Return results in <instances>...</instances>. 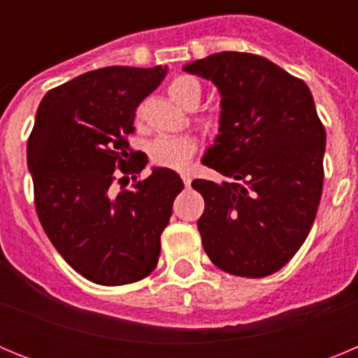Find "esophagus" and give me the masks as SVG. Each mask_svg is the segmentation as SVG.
<instances>
[{
    "mask_svg": "<svg viewBox=\"0 0 358 358\" xmlns=\"http://www.w3.org/2000/svg\"><path fill=\"white\" fill-rule=\"evenodd\" d=\"M181 179H182V182H185L186 186L192 185V173H189V172H182Z\"/></svg>",
    "mask_w": 358,
    "mask_h": 358,
    "instance_id": "34e87169",
    "label": "esophagus"
}]
</instances>
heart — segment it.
I'll list each match as a JSON object with an SVG mask.
<instances>
[{"label": "heart", "instance_id": "b5f03b06", "mask_svg": "<svg viewBox=\"0 0 358 358\" xmlns=\"http://www.w3.org/2000/svg\"><path fill=\"white\" fill-rule=\"evenodd\" d=\"M169 94L182 109H195L201 102L202 87L194 77H176L169 85ZM195 152L194 140L185 136H161L148 147L152 161L164 169L181 170Z\"/></svg>", "mask_w": 358, "mask_h": 358}]
</instances>
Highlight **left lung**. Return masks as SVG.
<instances>
[{
	"instance_id": "left-lung-1",
	"label": "left lung",
	"mask_w": 358,
	"mask_h": 358,
	"mask_svg": "<svg viewBox=\"0 0 358 358\" xmlns=\"http://www.w3.org/2000/svg\"><path fill=\"white\" fill-rule=\"evenodd\" d=\"M182 69L220 93V129L202 163L226 181L192 182L204 197V251L235 276L274 274L303 245L321 201L327 132L312 93L252 53H213Z\"/></svg>"
}]
</instances>
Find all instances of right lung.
<instances>
[{"mask_svg":"<svg viewBox=\"0 0 358 358\" xmlns=\"http://www.w3.org/2000/svg\"><path fill=\"white\" fill-rule=\"evenodd\" d=\"M166 68L87 71L50 90L28 138V170L44 233L78 274L98 285H125L156 268L161 233L179 173L134 161L127 136L136 107L156 90ZM133 185L127 187L128 173Z\"/></svg>","mask_w":358,"mask_h":358,"instance_id":"add662e5","label":"right lung"}]
</instances>
